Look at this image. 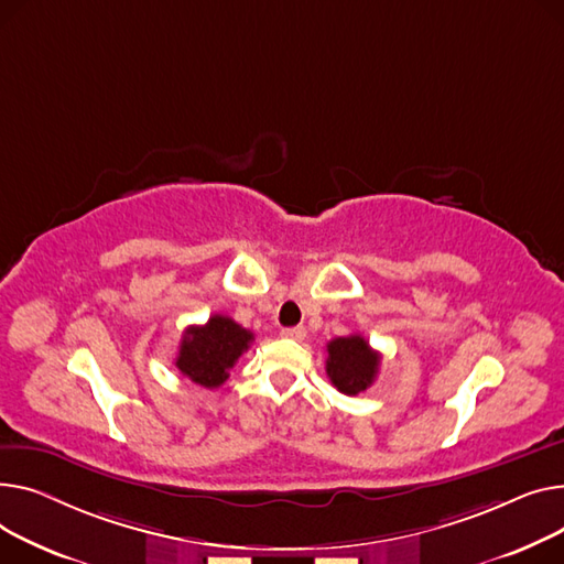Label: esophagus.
Returning a JSON list of instances; mask_svg holds the SVG:
<instances>
[{"label": "esophagus", "instance_id": "esophagus-1", "mask_svg": "<svg viewBox=\"0 0 564 564\" xmlns=\"http://www.w3.org/2000/svg\"><path fill=\"white\" fill-rule=\"evenodd\" d=\"M282 337L284 339H293V341H303L307 337V329L303 325H295V327H284L282 329Z\"/></svg>", "mask_w": 564, "mask_h": 564}]
</instances>
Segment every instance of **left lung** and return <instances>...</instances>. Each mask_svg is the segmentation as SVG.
Instances as JSON below:
<instances>
[{"mask_svg":"<svg viewBox=\"0 0 564 564\" xmlns=\"http://www.w3.org/2000/svg\"><path fill=\"white\" fill-rule=\"evenodd\" d=\"M380 355L361 335L337 337L327 344L325 371L341 393L357 395L367 391L378 376Z\"/></svg>","mask_w":564,"mask_h":564,"instance_id":"left-lung-1","label":"left lung"}]
</instances>
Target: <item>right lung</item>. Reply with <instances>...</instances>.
<instances>
[{
    "mask_svg": "<svg viewBox=\"0 0 564 564\" xmlns=\"http://www.w3.org/2000/svg\"><path fill=\"white\" fill-rule=\"evenodd\" d=\"M254 335L229 316L214 314L205 325H188L182 335L175 367L195 384L218 389Z\"/></svg>",
    "mask_w": 564,
    "mask_h": 564,
    "instance_id": "obj_1",
    "label": "right lung"
}]
</instances>
